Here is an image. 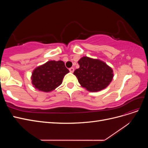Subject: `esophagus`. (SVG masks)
<instances>
[{"label": "esophagus", "mask_w": 148, "mask_h": 148, "mask_svg": "<svg viewBox=\"0 0 148 148\" xmlns=\"http://www.w3.org/2000/svg\"><path fill=\"white\" fill-rule=\"evenodd\" d=\"M69 70H70V72L73 73V71H74V68H73V67H71V68H70V69H69Z\"/></svg>", "instance_id": "esophagus-1"}]
</instances>
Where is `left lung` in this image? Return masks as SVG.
I'll list each match as a JSON object with an SVG mask.
<instances>
[{
  "label": "left lung",
  "mask_w": 148,
  "mask_h": 148,
  "mask_svg": "<svg viewBox=\"0 0 148 148\" xmlns=\"http://www.w3.org/2000/svg\"><path fill=\"white\" fill-rule=\"evenodd\" d=\"M79 68L73 74L82 86L91 92L106 88L113 78V71L104 62L83 57L78 61Z\"/></svg>",
  "instance_id": "left-lung-1"
}]
</instances>
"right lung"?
Wrapping results in <instances>:
<instances>
[{
	"label": "right lung",
	"mask_w": 148,
	"mask_h": 148,
	"mask_svg": "<svg viewBox=\"0 0 148 148\" xmlns=\"http://www.w3.org/2000/svg\"><path fill=\"white\" fill-rule=\"evenodd\" d=\"M69 72L63 61H49L34 70L32 84L39 91L50 92L60 86L64 76Z\"/></svg>",
	"instance_id": "add662e5"
}]
</instances>
